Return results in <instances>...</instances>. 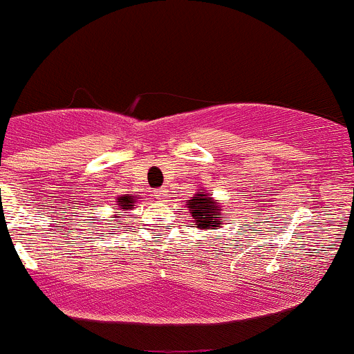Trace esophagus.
Here are the masks:
<instances>
[{
  "label": "esophagus",
  "mask_w": 354,
  "mask_h": 354,
  "mask_svg": "<svg viewBox=\"0 0 354 354\" xmlns=\"http://www.w3.org/2000/svg\"><path fill=\"white\" fill-rule=\"evenodd\" d=\"M156 196H158V200H161V202H165L167 198V189H159V192H156Z\"/></svg>",
  "instance_id": "obj_1"
}]
</instances>
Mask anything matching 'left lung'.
Wrapping results in <instances>:
<instances>
[{
    "label": "left lung",
    "mask_w": 354,
    "mask_h": 354,
    "mask_svg": "<svg viewBox=\"0 0 354 354\" xmlns=\"http://www.w3.org/2000/svg\"><path fill=\"white\" fill-rule=\"evenodd\" d=\"M187 208L193 218V225L198 227L200 230L218 229L222 225L221 215L224 208L205 188H198V192L187 200Z\"/></svg>",
    "instance_id": "8db88e82"
}]
</instances>
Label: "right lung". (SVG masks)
Returning a JSON list of instances; mask_svg holds the SVG:
<instances>
[{
    "instance_id": "obj_1",
    "label": "right lung",
    "mask_w": 354,
    "mask_h": 354,
    "mask_svg": "<svg viewBox=\"0 0 354 354\" xmlns=\"http://www.w3.org/2000/svg\"><path fill=\"white\" fill-rule=\"evenodd\" d=\"M136 203H137V196L133 195H122V196H117V212L113 214V221L118 222L120 221V215L125 214L127 210H132V208H136Z\"/></svg>"
}]
</instances>
